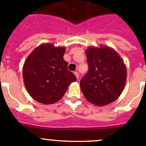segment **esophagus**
<instances>
[{
    "label": "esophagus",
    "mask_w": 146,
    "mask_h": 146,
    "mask_svg": "<svg viewBox=\"0 0 146 146\" xmlns=\"http://www.w3.org/2000/svg\"><path fill=\"white\" fill-rule=\"evenodd\" d=\"M74 75L76 76V77H77V79H78L79 78V72H74Z\"/></svg>",
    "instance_id": "esophagus-1"
}]
</instances>
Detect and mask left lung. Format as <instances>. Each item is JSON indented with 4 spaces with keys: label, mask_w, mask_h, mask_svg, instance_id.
Returning a JSON list of instances; mask_svg holds the SVG:
<instances>
[{
    "label": "left lung",
    "mask_w": 146,
    "mask_h": 146,
    "mask_svg": "<svg viewBox=\"0 0 146 146\" xmlns=\"http://www.w3.org/2000/svg\"><path fill=\"white\" fill-rule=\"evenodd\" d=\"M88 72L80 80L82 94L88 101L104 106L116 100L126 84V68L114 50L102 46L86 51Z\"/></svg>",
    "instance_id": "1"
}]
</instances>
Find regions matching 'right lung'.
<instances>
[{
    "mask_svg": "<svg viewBox=\"0 0 146 146\" xmlns=\"http://www.w3.org/2000/svg\"><path fill=\"white\" fill-rule=\"evenodd\" d=\"M65 47L43 44L33 50L23 66V80L30 96L38 102L53 104L59 101L75 75L68 70L64 59Z\"/></svg>",
    "mask_w": 146,
    "mask_h": 146,
    "instance_id": "1",
    "label": "right lung"
}]
</instances>
